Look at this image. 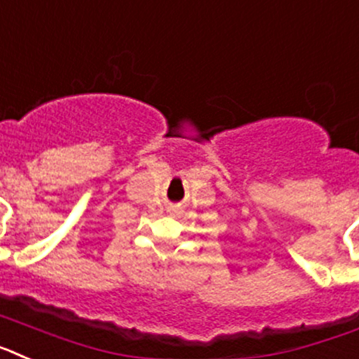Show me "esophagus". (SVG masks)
<instances>
[{
    "label": "esophagus",
    "mask_w": 359,
    "mask_h": 359,
    "mask_svg": "<svg viewBox=\"0 0 359 359\" xmlns=\"http://www.w3.org/2000/svg\"><path fill=\"white\" fill-rule=\"evenodd\" d=\"M170 213H173V215L180 213V208H177V205H171V208H170Z\"/></svg>",
    "instance_id": "34e87169"
}]
</instances>
